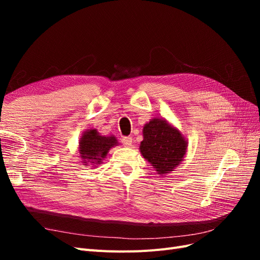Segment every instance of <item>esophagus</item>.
I'll return each instance as SVG.
<instances>
[{
  "label": "esophagus",
  "mask_w": 260,
  "mask_h": 260,
  "mask_svg": "<svg viewBox=\"0 0 260 260\" xmlns=\"http://www.w3.org/2000/svg\"><path fill=\"white\" fill-rule=\"evenodd\" d=\"M122 143L125 146H131L132 145V138L131 137H124L122 139Z\"/></svg>",
  "instance_id": "1"
}]
</instances>
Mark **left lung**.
Listing matches in <instances>:
<instances>
[{"label":"left lung","instance_id":"left-lung-1","mask_svg":"<svg viewBox=\"0 0 260 260\" xmlns=\"http://www.w3.org/2000/svg\"><path fill=\"white\" fill-rule=\"evenodd\" d=\"M186 151V139L165 118L155 117L144 124L140 152L158 175L174 171L183 161Z\"/></svg>","mask_w":260,"mask_h":260}]
</instances>
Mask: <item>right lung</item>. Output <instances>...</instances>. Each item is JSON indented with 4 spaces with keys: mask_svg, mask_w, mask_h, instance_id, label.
Segmentation results:
<instances>
[{
    "mask_svg": "<svg viewBox=\"0 0 260 260\" xmlns=\"http://www.w3.org/2000/svg\"><path fill=\"white\" fill-rule=\"evenodd\" d=\"M118 144L114 136H102L96 129H86L82 132L78 147L81 164L83 166H99L106 158L109 149Z\"/></svg>",
    "mask_w": 260,
    "mask_h": 260,
    "instance_id": "add662e5",
    "label": "right lung"
}]
</instances>
